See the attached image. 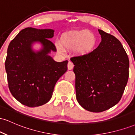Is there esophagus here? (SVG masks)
Masks as SVG:
<instances>
[{"instance_id": "esophagus-1", "label": "esophagus", "mask_w": 135, "mask_h": 135, "mask_svg": "<svg viewBox=\"0 0 135 135\" xmlns=\"http://www.w3.org/2000/svg\"><path fill=\"white\" fill-rule=\"evenodd\" d=\"M74 64H73L72 62H71V61H69V63H68V65H67V67H68V69L69 70H72L73 69V68H74Z\"/></svg>"}]
</instances>
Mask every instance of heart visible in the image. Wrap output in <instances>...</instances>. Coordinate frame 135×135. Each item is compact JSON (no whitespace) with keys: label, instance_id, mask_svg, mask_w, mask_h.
Returning <instances> with one entry per match:
<instances>
[{"label":"heart","instance_id":"b5f03b06","mask_svg":"<svg viewBox=\"0 0 135 135\" xmlns=\"http://www.w3.org/2000/svg\"><path fill=\"white\" fill-rule=\"evenodd\" d=\"M61 44L56 43L58 51L74 50V53L78 56H84L91 54L95 49L97 38L93 32L88 30L70 32L61 36Z\"/></svg>","mask_w":135,"mask_h":135}]
</instances>
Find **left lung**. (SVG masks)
I'll return each instance as SVG.
<instances>
[{
	"mask_svg": "<svg viewBox=\"0 0 135 135\" xmlns=\"http://www.w3.org/2000/svg\"><path fill=\"white\" fill-rule=\"evenodd\" d=\"M102 41L91 54L71 58L76 98L89 112H101L120 101L129 77V61L120 42L98 30Z\"/></svg>",
	"mask_w": 135,
	"mask_h": 135,
	"instance_id": "8db88e82",
	"label": "left lung"
}]
</instances>
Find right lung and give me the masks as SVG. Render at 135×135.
Wrapping results in <instances>:
<instances>
[{"instance_id":"1","label":"right lung","mask_w":135,"mask_h":135,"mask_svg":"<svg viewBox=\"0 0 135 135\" xmlns=\"http://www.w3.org/2000/svg\"><path fill=\"white\" fill-rule=\"evenodd\" d=\"M52 29H23L11 41L7 48L5 62L9 90L21 104L35 107L47 103L54 88L67 70L68 61L57 62L49 55L56 51L49 38L54 36ZM34 42L43 48L35 52Z\"/></svg>"}]
</instances>
